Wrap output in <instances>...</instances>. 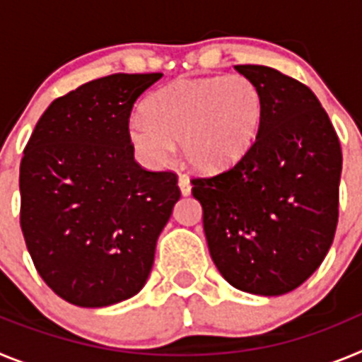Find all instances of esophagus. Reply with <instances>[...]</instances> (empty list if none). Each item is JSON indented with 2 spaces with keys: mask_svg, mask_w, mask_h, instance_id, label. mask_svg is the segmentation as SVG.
Segmentation results:
<instances>
[{
  "mask_svg": "<svg viewBox=\"0 0 362 362\" xmlns=\"http://www.w3.org/2000/svg\"><path fill=\"white\" fill-rule=\"evenodd\" d=\"M179 188H181V194H183V196H188V194H190L192 185L190 181H188V177H185V175L179 177Z\"/></svg>",
  "mask_w": 362,
  "mask_h": 362,
  "instance_id": "esophagus-1",
  "label": "esophagus"
}]
</instances>
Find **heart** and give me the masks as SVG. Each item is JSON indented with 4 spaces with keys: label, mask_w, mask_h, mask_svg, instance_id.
Here are the masks:
<instances>
[{
    "label": "heart",
    "mask_w": 362,
    "mask_h": 362,
    "mask_svg": "<svg viewBox=\"0 0 362 362\" xmlns=\"http://www.w3.org/2000/svg\"><path fill=\"white\" fill-rule=\"evenodd\" d=\"M129 121L134 148L148 165L170 161L175 141L190 168L225 172L250 152L263 121V94L246 76L177 79L153 92Z\"/></svg>",
    "instance_id": "obj_1"
}]
</instances>
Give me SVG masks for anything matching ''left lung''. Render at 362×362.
<instances>
[{
  "label": "left lung",
  "instance_id": "8db88e82",
  "mask_svg": "<svg viewBox=\"0 0 362 362\" xmlns=\"http://www.w3.org/2000/svg\"><path fill=\"white\" fill-rule=\"evenodd\" d=\"M263 94L250 152L216 175L192 179L212 261L232 286L283 296L321 267L339 219L343 152L308 86L263 65H235Z\"/></svg>",
  "mask_w": 362,
  "mask_h": 362
}]
</instances>
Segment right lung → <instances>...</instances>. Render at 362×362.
<instances>
[{
	"mask_svg": "<svg viewBox=\"0 0 362 362\" xmlns=\"http://www.w3.org/2000/svg\"><path fill=\"white\" fill-rule=\"evenodd\" d=\"M163 74H112L54 99L23 150L19 223L41 279L76 306L136 296L181 197L177 175L137 165L136 99Z\"/></svg>",
	"mask_w": 362,
	"mask_h": 362,
	"instance_id": "right-lung-1",
	"label": "right lung"
}]
</instances>
